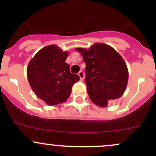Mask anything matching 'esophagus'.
<instances>
[{
	"label": "esophagus",
	"instance_id": "obj_1",
	"mask_svg": "<svg viewBox=\"0 0 156 156\" xmlns=\"http://www.w3.org/2000/svg\"><path fill=\"white\" fill-rule=\"evenodd\" d=\"M78 75H79L80 77V80H81V81H83L84 78V72H83L82 70L80 71V72H78Z\"/></svg>",
	"mask_w": 156,
	"mask_h": 156
}]
</instances>
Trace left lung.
<instances>
[{"mask_svg": "<svg viewBox=\"0 0 156 156\" xmlns=\"http://www.w3.org/2000/svg\"><path fill=\"white\" fill-rule=\"evenodd\" d=\"M85 62V84L91 101L106 107L126 89L128 72L122 56L112 48L97 43L89 50L77 48Z\"/></svg>", "mask_w": 156, "mask_h": 156, "instance_id": "8db88e82", "label": "left lung"}]
</instances>
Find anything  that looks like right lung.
Wrapping results in <instances>:
<instances>
[{"label": "right lung", "instance_id": "add662e5", "mask_svg": "<svg viewBox=\"0 0 156 156\" xmlns=\"http://www.w3.org/2000/svg\"><path fill=\"white\" fill-rule=\"evenodd\" d=\"M68 55V52H62L57 46L50 45L37 52L28 66L31 89L50 106L66 101L73 84L80 79L78 75L70 72L66 62Z\"/></svg>", "mask_w": 156, "mask_h": 156}]
</instances>
